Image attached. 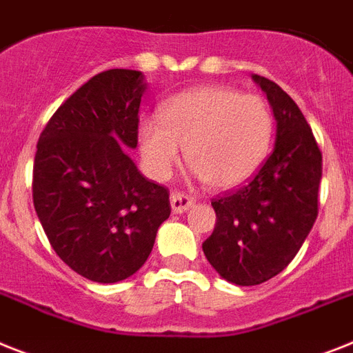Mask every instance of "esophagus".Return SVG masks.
<instances>
[{
  "instance_id": "obj_1",
  "label": "esophagus",
  "mask_w": 353,
  "mask_h": 353,
  "mask_svg": "<svg viewBox=\"0 0 353 353\" xmlns=\"http://www.w3.org/2000/svg\"><path fill=\"white\" fill-rule=\"evenodd\" d=\"M194 205V198L188 193H176L171 194V209L173 212H185L189 208H193Z\"/></svg>"
}]
</instances>
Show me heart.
Wrapping results in <instances>:
<instances>
[{"label":"heart","mask_w":353,"mask_h":353,"mask_svg":"<svg viewBox=\"0 0 353 353\" xmlns=\"http://www.w3.org/2000/svg\"><path fill=\"white\" fill-rule=\"evenodd\" d=\"M274 137V115L261 95L229 86L185 90L139 124L148 170L164 179L185 148L189 168L214 189L238 188L260 170Z\"/></svg>","instance_id":"b5f03b06"}]
</instances>
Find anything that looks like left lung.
<instances>
[{"mask_svg": "<svg viewBox=\"0 0 353 353\" xmlns=\"http://www.w3.org/2000/svg\"><path fill=\"white\" fill-rule=\"evenodd\" d=\"M276 117L274 151L249 183L212 198L216 225L202 243L218 274L250 287L294 260L319 211L321 150L307 119L274 81L252 75Z\"/></svg>", "mask_w": 353, "mask_h": 353, "instance_id": "obj_1", "label": "left lung"}]
</instances>
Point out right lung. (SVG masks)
Instances as JSON below:
<instances>
[{
	"label": "right lung",
	"instance_id": "right-lung-1",
	"mask_svg": "<svg viewBox=\"0 0 353 353\" xmlns=\"http://www.w3.org/2000/svg\"><path fill=\"white\" fill-rule=\"evenodd\" d=\"M145 90L137 70L93 75L57 108L37 141L32 198L55 254L97 283H117L145 263L170 191L137 170Z\"/></svg>",
	"mask_w": 353,
	"mask_h": 353
}]
</instances>
